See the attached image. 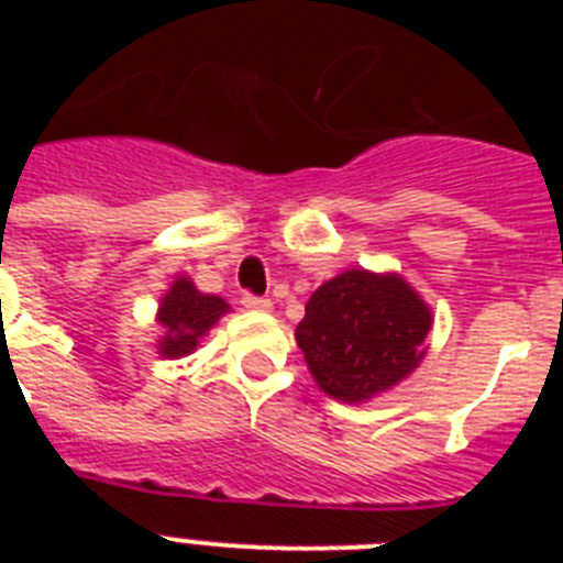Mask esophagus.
Wrapping results in <instances>:
<instances>
[{
  "label": "esophagus",
  "mask_w": 563,
  "mask_h": 563,
  "mask_svg": "<svg viewBox=\"0 0 563 563\" xmlns=\"http://www.w3.org/2000/svg\"><path fill=\"white\" fill-rule=\"evenodd\" d=\"M242 307L251 312H271L273 310L271 298H258V296H242Z\"/></svg>",
  "instance_id": "1"
}]
</instances>
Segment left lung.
<instances>
[{
  "label": "left lung",
  "mask_w": 563,
  "mask_h": 563,
  "mask_svg": "<svg viewBox=\"0 0 563 563\" xmlns=\"http://www.w3.org/2000/svg\"><path fill=\"white\" fill-rule=\"evenodd\" d=\"M431 324V307L400 273L350 267L312 292L296 343L318 389L357 406L420 366Z\"/></svg>",
  "instance_id": "obj_1"
}]
</instances>
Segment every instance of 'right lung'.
Wrapping results in <instances>:
<instances>
[{
  "instance_id": "add662e5",
  "label": "right lung",
  "mask_w": 563,
  "mask_h": 563,
  "mask_svg": "<svg viewBox=\"0 0 563 563\" xmlns=\"http://www.w3.org/2000/svg\"><path fill=\"white\" fill-rule=\"evenodd\" d=\"M231 312V305L220 296H208L197 290L188 276H177L161 296L154 321L161 324V338L154 343L157 355L177 361L191 355L202 338L217 327L222 316Z\"/></svg>"
}]
</instances>
